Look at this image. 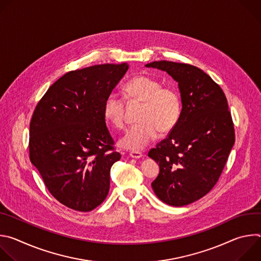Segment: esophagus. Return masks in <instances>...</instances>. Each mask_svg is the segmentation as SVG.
Listing matches in <instances>:
<instances>
[{
    "instance_id": "esophagus-1",
    "label": "esophagus",
    "mask_w": 261,
    "mask_h": 261,
    "mask_svg": "<svg viewBox=\"0 0 261 261\" xmlns=\"http://www.w3.org/2000/svg\"><path fill=\"white\" fill-rule=\"evenodd\" d=\"M130 157L133 158V159H139V158L143 157V155H142V153H140V152H134V151H132V152H130Z\"/></svg>"
}]
</instances>
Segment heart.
Returning a JSON list of instances; mask_svg holds the SVG:
<instances>
[{
    "label": "heart",
    "instance_id": "1",
    "mask_svg": "<svg viewBox=\"0 0 261 261\" xmlns=\"http://www.w3.org/2000/svg\"><path fill=\"white\" fill-rule=\"evenodd\" d=\"M125 97L129 102H141L137 116L138 124L130 127L120 139V145L126 150L141 151L158 135L170 132L178 123L181 115L179 93L148 75L140 74L124 86ZM124 102L116 95H109L103 105L105 120L116 128L124 126Z\"/></svg>",
    "mask_w": 261,
    "mask_h": 261
}]
</instances>
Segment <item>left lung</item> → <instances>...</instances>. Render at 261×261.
<instances>
[{
	"instance_id": "left-lung-1",
	"label": "left lung",
	"mask_w": 261,
	"mask_h": 261,
	"mask_svg": "<svg viewBox=\"0 0 261 261\" xmlns=\"http://www.w3.org/2000/svg\"><path fill=\"white\" fill-rule=\"evenodd\" d=\"M178 84L181 115L168 136L148 152L160 171L152 182L157 197L172 206L192 203L218 181L234 143V128L222 89L201 69L169 61L145 65Z\"/></svg>"
}]
</instances>
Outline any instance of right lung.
<instances>
[{
    "instance_id": "add662e5",
    "label": "right lung",
    "mask_w": 261,
    "mask_h": 261,
    "mask_svg": "<svg viewBox=\"0 0 261 261\" xmlns=\"http://www.w3.org/2000/svg\"><path fill=\"white\" fill-rule=\"evenodd\" d=\"M129 65L70 71L49 87L30 123V160L62 204L90 212L106 198L110 168L121 159L103 116L105 99Z\"/></svg>"
}]
</instances>
